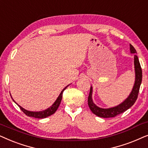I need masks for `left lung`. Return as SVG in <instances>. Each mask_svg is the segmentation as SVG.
Instances as JSON below:
<instances>
[{
  "label": "left lung",
  "instance_id": "obj_1",
  "mask_svg": "<svg viewBox=\"0 0 148 148\" xmlns=\"http://www.w3.org/2000/svg\"><path fill=\"white\" fill-rule=\"evenodd\" d=\"M130 52L133 54L137 53L135 49L131 44H130ZM134 66H135L134 68H135V78L133 87L127 99L124 100L119 105L109 108H101L98 107L92 101V87L90 86L89 95L88 97V105L92 113L97 116L101 118L115 117L116 116L123 113L126 110L129 109L135 103L137 97H138L139 88H140L141 80H142V70H141L140 64H139L138 57L136 55L134 56Z\"/></svg>",
  "mask_w": 148,
  "mask_h": 148
}]
</instances>
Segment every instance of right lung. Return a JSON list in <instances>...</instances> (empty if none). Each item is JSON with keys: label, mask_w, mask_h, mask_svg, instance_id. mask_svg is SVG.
<instances>
[{"label": "right lung", "mask_w": 148, "mask_h": 148, "mask_svg": "<svg viewBox=\"0 0 148 148\" xmlns=\"http://www.w3.org/2000/svg\"><path fill=\"white\" fill-rule=\"evenodd\" d=\"M69 85H70V84H68V86H66V87H65L64 89L62 90V92H60V95L58 96V98H57L56 101H55L54 103L52 104V106H51L50 107L48 108L46 110H42V111L33 112V111H29V110H25V109H24V108H23L22 107H21V106H19V104H17L16 102L14 101V99H13L12 97H11V98H12V99L13 100V101H14L15 103L19 106V108H20V109L21 110V111H22L23 113L25 114V115H27V116L36 118V119H45V118H47V117L49 116L52 115V114H53L55 112H56V110H58L59 106H60V104L61 103V101H62L63 92H64V90L66 89V88L68 87Z\"/></svg>", "instance_id": "obj_1"}]
</instances>
